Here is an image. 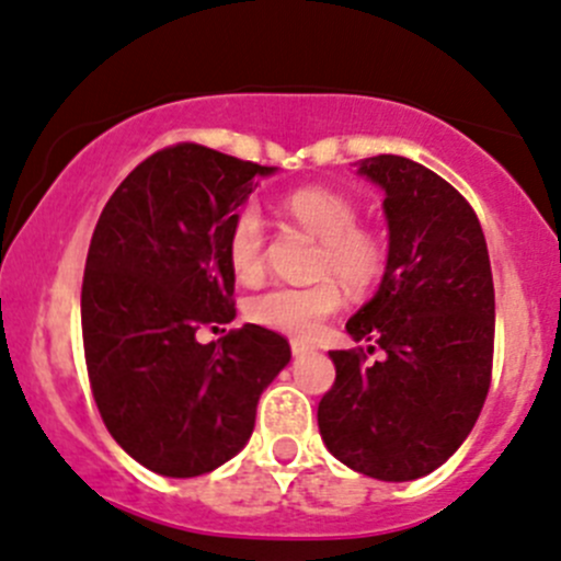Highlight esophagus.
<instances>
[{
  "mask_svg": "<svg viewBox=\"0 0 561 561\" xmlns=\"http://www.w3.org/2000/svg\"><path fill=\"white\" fill-rule=\"evenodd\" d=\"M290 351H293V356H307V353H312L314 347L309 345V342H304V340H293L290 342Z\"/></svg>",
  "mask_w": 561,
  "mask_h": 561,
  "instance_id": "obj_1",
  "label": "esophagus"
}]
</instances>
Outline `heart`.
<instances>
[{
    "label": "heart",
    "mask_w": 561,
    "mask_h": 561,
    "mask_svg": "<svg viewBox=\"0 0 561 561\" xmlns=\"http://www.w3.org/2000/svg\"><path fill=\"white\" fill-rule=\"evenodd\" d=\"M285 210L312 236H318V274L325 279L307 287L276 285L247 304V314L265 329L312 336L329 314L342 307L336 276L351 290H364L383 271V252L369 232L358 227V208L351 197L325 186H307L287 194ZM227 260L241 282L260 279L265 265V225L254 205L238 210L227 232Z\"/></svg>",
    "instance_id": "obj_1"
}]
</instances>
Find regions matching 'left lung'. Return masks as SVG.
<instances>
[{
  "instance_id": "1",
  "label": "left lung",
  "mask_w": 561,
  "mask_h": 561,
  "mask_svg": "<svg viewBox=\"0 0 561 561\" xmlns=\"http://www.w3.org/2000/svg\"><path fill=\"white\" fill-rule=\"evenodd\" d=\"M358 175L383 192L389 254L378 290L345 329L386 358L364 364V351L329 353L336 380L318 405V427L347 469L408 482L458 453L488 397L491 260L471 205L433 170L373 156L358 161Z\"/></svg>"
}]
</instances>
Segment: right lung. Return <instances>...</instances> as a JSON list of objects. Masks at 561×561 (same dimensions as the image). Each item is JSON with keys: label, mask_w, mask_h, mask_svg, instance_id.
<instances>
[{"label": "right lung", "mask_w": 561, "mask_h": 561, "mask_svg": "<svg viewBox=\"0 0 561 561\" xmlns=\"http://www.w3.org/2000/svg\"><path fill=\"white\" fill-rule=\"evenodd\" d=\"M260 167L183 142L145 159L108 197L84 265L81 336L114 442L161 477L208 474L252 438L260 394L290 362L285 336L236 318L227 232Z\"/></svg>", "instance_id": "right-lung-1"}]
</instances>
